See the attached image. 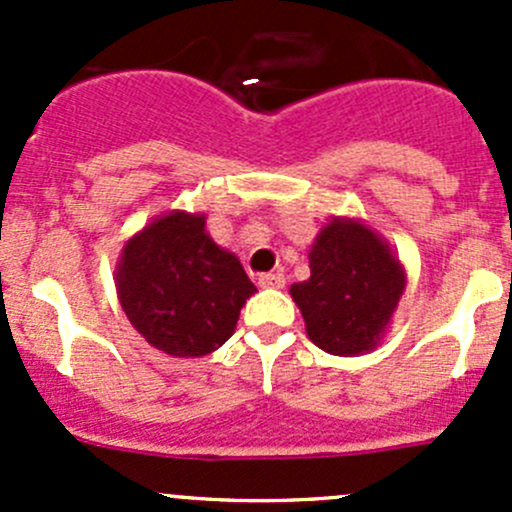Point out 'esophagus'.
Listing matches in <instances>:
<instances>
[{
    "instance_id": "obj_1",
    "label": "esophagus",
    "mask_w": 512,
    "mask_h": 512,
    "mask_svg": "<svg viewBox=\"0 0 512 512\" xmlns=\"http://www.w3.org/2000/svg\"><path fill=\"white\" fill-rule=\"evenodd\" d=\"M257 282H260V287L280 289L285 287V275H280V272H265V275L257 277Z\"/></svg>"
}]
</instances>
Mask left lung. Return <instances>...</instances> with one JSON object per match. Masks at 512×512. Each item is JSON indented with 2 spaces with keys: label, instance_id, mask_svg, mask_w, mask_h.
I'll list each match as a JSON object with an SVG mask.
<instances>
[{
  "label": "left lung",
  "instance_id": "8db88e82",
  "mask_svg": "<svg viewBox=\"0 0 512 512\" xmlns=\"http://www.w3.org/2000/svg\"><path fill=\"white\" fill-rule=\"evenodd\" d=\"M309 270L289 289L309 339L339 356L374 349L406 285L389 245L356 220H332L312 245Z\"/></svg>",
  "mask_w": 512,
  "mask_h": 512
}]
</instances>
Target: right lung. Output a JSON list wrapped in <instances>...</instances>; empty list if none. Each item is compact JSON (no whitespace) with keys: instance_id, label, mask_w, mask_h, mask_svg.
<instances>
[{"instance_id":"add662e5","label":"right lung","mask_w":512,"mask_h":512,"mask_svg":"<svg viewBox=\"0 0 512 512\" xmlns=\"http://www.w3.org/2000/svg\"><path fill=\"white\" fill-rule=\"evenodd\" d=\"M118 299L141 337L170 356H205L223 347L257 292L232 252L205 232L203 215L170 213L123 247Z\"/></svg>"}]
</instances>
